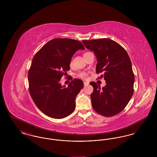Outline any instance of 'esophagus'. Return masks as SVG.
Instances as JSON below:
<instances>
[{
	"label": "esophagus",
	"mask_w": 157,
	"mask_h": 157,
	"mask_svg": "<svg viewBox=\"0 0 157 157\" xmlns=\"http://www.w3.org/2000/svg\"><path fill=\"white\" fill-rule=\"evenodd\" d=\"M83 84H84V86H87V85H89V83L87 82H83Z\"/></svg>",
	"instance_id": "1"
}]
</instances>
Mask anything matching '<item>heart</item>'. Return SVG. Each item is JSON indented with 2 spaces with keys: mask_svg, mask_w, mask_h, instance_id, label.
<instances>
[{
  "mask_svg": "<svg viewBox=\"0 0 157 157\" xmlns=\"http://www.w3.org/2000/svg\"><path fill=\"white\" fill-rule=\"evenodd\" d=\"M87 53L88 52L85 53L84 54ZM84 54H83V55H84ZM72 62L71 61V65L72 64ZM78 76L79 78L83 79H86L88 78V74L86 72H79V73L78 74Z\"/></svg>",
  "mask_w": 157,
  "mask_h": 157,
  "instance_id": "b5f03b06",
  "label": "heart"
}]
</instances>
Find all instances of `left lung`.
<instances>
[{
    "mask_svg": "<svg viewBox=\"0 0 157 157\" xmlns=\"http://www.w3.org/2000/svg\"><path fill=\"white\" fill-rule=\"evenodd\" d=\"M82 42L96 55V72H103L101 78L106 82L102 89L95 82H90L94 88L90 94L92 107L102 116H114L126 107L134 93V74L129 56L122 46L110 39Z\"/></svg>",
    "mask_w": 157,
    "mask_h": 157,
    "instance_id": "obj_1",
    "label": "left lung"
}]
</instances>
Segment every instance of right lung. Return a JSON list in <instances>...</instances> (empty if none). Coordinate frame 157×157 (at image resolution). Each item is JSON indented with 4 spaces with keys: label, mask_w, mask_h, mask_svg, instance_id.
<instances>
[{
    "label": "right lung",
    "mask_w": 157,
    "mask_h": 157,
    "mask_svg": "<svg viewBox=\"0 0 157 157\" xmlns=\"http://www.w3.org/2000/svg\"><path fill=\"white\" fill-rule=\"evenodd\" d=\"M84 46L77 40L53 39L46 44L34 56L28 72L29 90L37 108L46 115L61 119L75 109V98L83 87V81L74 79L68 86L60 80L70 70L73 55Z\"/></svg>",
    "instance_id": "obj_1"
}]
</instances>
